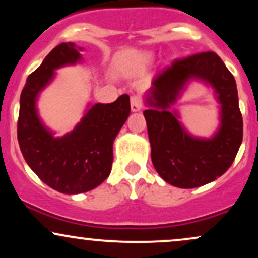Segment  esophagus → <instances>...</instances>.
<instances>
[{
    "instance_id": "34e87169",
    "label": "esophagus",
    "mask_w": 258,
    "mask_h": 258,
    "mask_svg": "<svg viewBox=\"0 0 258 258\" xmlns=\"http://www.w3.org/2000/svg\"><path fill=\"white\" fill-rule=\"evenodd\" d=\"M142 108H143V102H142V98L139 96H132L131 97V109L132 111H141Z\"/></svg>"
}]
</instances>
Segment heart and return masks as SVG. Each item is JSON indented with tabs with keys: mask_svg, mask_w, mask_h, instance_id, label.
<instances>
[{
	"mask_svg": "<svg viewBox=\"0 0 258 258\" xmlns=\"http://www.w3.org/2000/svg\"><path fill=\"white\" fill-rule=\"evenodd\" d=\"M150 59H152V54H142L141 57L138 58V63L139 64H147L148 61L150 60Z\"/></svg>",
	"mask_w": 258,
	"mask_h": 258,
	"instance_id": "heart-1",
	"label": "heart"
}]
</instances>
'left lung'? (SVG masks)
Instances as JSON below:
<instances>
[{
  "instance_id": "1",
  "label": "left lung",
  "mask_w": 258,
  "mask_h": 258,
  "mask_svg": "<svg viewBox=\"0 0 258 258\" xmlns=\"http://www.w3.org/2000/svg\"><path fill=\"white\" fill-rule=\"evenodd\" d=\"M215 88L221 104V126L212 139H195L170 112L189 79ZM144 110L152 161L162 179L178 188H197L221 177L233 164L242 142V116L235 79L215 52L176 59L156 74Z\"/></svg>"
}]
</instances>
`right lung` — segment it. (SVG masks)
I'll use <instances>...</instances> for the list:
<instances>
[{
    "instance_id": "add662e5",
    "label": "right lung",
    "mask_w": 258,
    "mask_h": 258,
    "mask_svg": "<svg viewBox=\"0 0 258 258\" xmlns=\"http://www.w3.org/2000/svg\"><path fill=\"white\" fill-rule=\"evenodd\" d=\"M80 60L75 44H58L29 75L20 94L17 135L23 156L38 178L64 194L85 193L108 178L112 143L131 111L130 97L122 94L114 103L92 105L72 132L53 137L37 115V96L55 69Z\"/></svg>"
}]
</instances>
